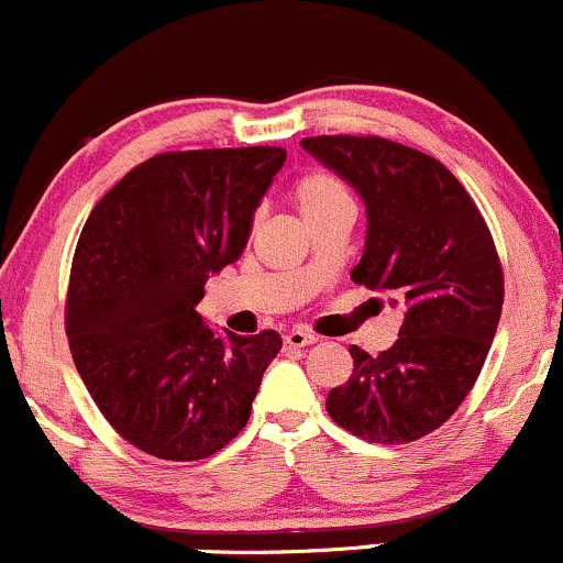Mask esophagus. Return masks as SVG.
<instances>
[{"label": "esophagus", "instance_id": "34e87169", "mask_svg": "<svg viewBox=\"0 0 563 563\" xmlns=\"http://www.w3.org/2000/svg\"><path fill=\"white\" fill-rule=\"evenodd\" d=\"M313 341H317V338H313L311 332H306V330H289L287 335H284V343H287L289 349H303V346H311Z\"/></svg>", "mask_w": 563, "mask_h": 563}]
</instances>
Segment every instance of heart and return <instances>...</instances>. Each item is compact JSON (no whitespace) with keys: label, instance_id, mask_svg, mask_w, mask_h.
I'll return each mask as SVG.
<instances>
[{"label":"heart","instance_id":"heart-1","mask_svg":"<svg viewBox=\"0 0 563 563\" xmlns=\"http://www.w3.org/2000/svg\"><path fill=\"white\" fill-rule=\"evenodd\" d=\"M295 203H298L303 222L322 220L335 211H354V198L349 187L330 172H311L295 185Z\"/></svg>","mask_w":563,"mask_h":563}]
</instances>
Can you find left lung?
<instances>
[{
  "label": "left lung",
  "instance_id": "8db88e82",
  "mask_svg": "<svg viewBox=\"0 0 563 563\" xmlns=\"http://www.w3.org/2000/svg\"><path fill=\"white\" fill-rule=\"evenodd\" d=\"M365 203L356 284L402 317L395 346H352L354 373L328 395L338 427L367 443H410L451 419L497 335L505 279L492 233L462 183L432 155L380 136L300 142Z\"/></svg>",
  "mask_w": 563,
  "mask_h": 563
}]
</instances>
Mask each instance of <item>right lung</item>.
<instances>
[{
	"instance_id": "add662e5",
	"label": "right lung",
	"mask_w": 563,
	"mask_h": 563,
	"mask_svg": "<svg viewBox=\"0 0 563 563\" xmlns=\"http://www.w3.org/2000/svg\"><path fill=\"white\" fill-rule=\"evenodd\" d=\"M282 147L163 153L96 203L75 250L66 335L104 419L150 456L196 462L246 427L279 332L241 338L196 311L235 263Z\"/></svg>"
}]
</instances>
